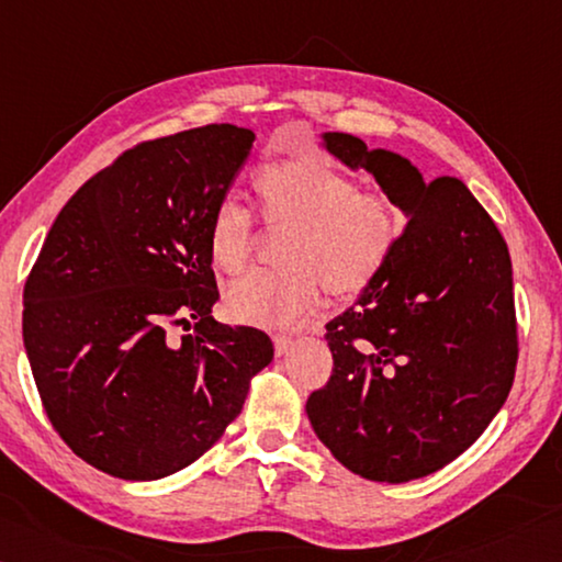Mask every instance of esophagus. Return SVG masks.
<instances>
[{"mask_svg":"<svg viewBox=\"0 0 562 562\" xmlns=\"http://www.w3.org/2000/svg\"><path fill=\"white\" fill-rule=\"evenodd\" d=\"M273 348H276V356L281 358L293 348V340L289 336H273Z\"/></svg>","mask_w":562,"mask_h":562,"instance_id":"1","label":"esophagus"}]
</instances>
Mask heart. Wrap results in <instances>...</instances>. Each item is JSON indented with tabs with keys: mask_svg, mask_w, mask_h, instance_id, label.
Wrapping results in <instances>:
<instances>
[{
	"mask_svg": "<svg viewBox=\"0 0 562 562\" xmlns=\"http://www.w3.org/2000/svg\"><path fill=\"white\" fill-rule=\"evenodd\" d=\"M254 190L269 224H289L283 271H256L236 281L226 306L246 326L293 328L333 296H358L380 279L395 254L402 220L382 192H358L356 182L321 155H296L261 167ZM210 254L226 273L251 261L254 226L244 206L226 196L212 214Z\"/></svg>",
	"mask_w": 562,
	"mask_h": 562,
	"instance_id": "1",
	"label": "heart"
}]
</instances>
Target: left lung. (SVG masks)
<instances>
[{"instance_id": "left-lung-1", "label": "left lung", "mask_w": 562, "mask_h": 562, "mask_svg": "<svg viewBox=\"0 0 562 562\" xmlns=\"http://www.w3.org/2000/svg\"><path fill=\"white\" fill-rule=\"evenodd\" d=\"M321 140L375 177L407 226L380 279L326 326L333 375L306 415L352 474L402 484L464 454L514 385L508 246L457 177L427 182L407 157L348 133Z\"/></svg>"}]
</instances>
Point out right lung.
<instances>
[{
  "mask_svg": "<svg viewBox=\"0 0 562 562\" xmlns=\"http://www.w3.org/2000/svg\"><path fill=\"white\" fill-rule=\"evenodd\" d=\"M204 125L133 147L58 212L24 286L29 366L76 457L125 481L190 467L236 419L273 342L210 313V222L254 145ZM198 321L177 339L175 325Z\"/></svg>",
  "mask_w": 562,
  "mask_h": 562,
  "instance_id": "1",
  "label": "right lung"
}]
</instances>
